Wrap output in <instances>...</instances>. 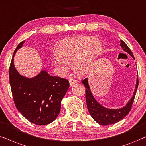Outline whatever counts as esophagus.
Here are the masks:
<instances>
[{
  "label": "esophagus",
  "mask_w": 146,
  "mask_h": 146,
  "mask_svg": "<svg viewBox=\"0 0 146 146\" xmlns=\"http://www.w3.org/2000/svg\"><path fill=\"white\" fill-rule=\"evenodd\" d=\"M77 82L75 79H74L73 78H70L69 79V84L70 86H73V85H74L75 84H77Z\"/></svg>",
  "instance_id": "esophagus-1"
}]
</instances>
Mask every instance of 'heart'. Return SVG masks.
Instances as JSON below:
<instances>
[{"mask_svg":"<svg viewBox=\"0 0 146 146\" xmlns=\"http://www.w3.org/2000/svg\"><path fill=\"white\" fill-rule=\"evenodd\" d=\"M103 46L98 38L80 36L66 38L58 44L54 63L64 73L73 64L75 72L79 75L89 73L94 63L102 54Z\"/></svg>","mask_w":146,"mask_h":146,"instance_id":"1","label":"heart"}]
</instances>
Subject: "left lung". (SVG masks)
<instances>
[{
	"mask_svg": "<svg viewBox=\"0 0 146 146\" xmlns=\"http://www.w3.org/2000/svg\"><path fill=\"white\" fill-rule=\"evenodd\" d=\"M120 46L122 48L123 50L129 54L133 59H135L133 54L131 51L127 46V44L122 40H120ZM82 84L86 88V99L87 107L91 117L93 118L96 122L101 125H109L115 124L119 121L122 120L126 117L131 109L132 104L134 101L138 87V77L137 75V80H136L135 88L133 94L129 100L122 108L114 109V108H106L96 100L94 95L92 94L91 89L88 82V78L84 79L82 81Z\"/></svg>",
	"mask_w": 146,
	"mask_h": 146,
	"instance_id": "1",
	"label": "left lung"
}]
</instances>
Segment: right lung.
Returning <instances> with one entry per match:
<instances>
[{
	"label": "right lung",
	"mask_w": 146,
	"mask_h": 146,
	"mask_svg": "<svg viewBox=\"0 0 146 146\" xmlns=\"http://www.w3.org/2000/svg\"><path fill=\"white\" fill-rule=\"evenodd\" d=\"M25 40L15 50L9 68V82L16 108L29 122L46 125L58 117L61 101L69 88L67 79L51 76L44 69L33 77L20 74L14 64V57Z\"/></svg>",
	"instance_id": "1"
}]
</instances>
